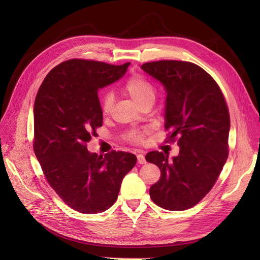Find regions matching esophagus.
<instances>
[{"instance_id":"34e87169","label":"esophagus","mask_w":260,"mask_h":260,"mask_svg":"<svg viewBox=\"0 0 260 260\" xmlns=\"http://www.w3.org/2000/svg\"><path fill=\"white\" fill-rule=\"evenodd\" d=\"M137 159H138L139 165H144V163H146V160H145V157L143 154H138Z\"/></svg>"}]
</instances>
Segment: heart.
Instances as JSON below:
<instances>
[{
  "instance_id": "heart-1",
  "label": "heart",
  "mask_w": 260,
  "mask_h": 260,
  "mask_svg": "<svg viewBox=\"0 0 260 260\" xmlns=\"http://www.w3.org/2000/svg\"><path fill=\"white\" fill-rule=\"evenodd\" d=\"M123 91L127 93L129 97L137 103L140 107L145 104H153L156 95L157 88L153 82L146 76L142 74H134L131 76L122 87ZM113 95L111 92H104L100 99L101 112L103 115H108L113 107ZM145 132L143 131H132L126 134V139L131 142H141L143 140Z\"/></svg>"
}]
</instances>
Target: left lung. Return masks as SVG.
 I'll return each mask as SVG.
<instances>
[{"mask_svg":"<svg viewBox=\"0 0 260 260\" xmlns=\"http://www.w3.org/2000/svg\"><path fill=\"white\" fill-rule=\"evenodd\" d=\"M141 68L165 86V127L169 141L180 146L173 159L158 151L145 156L161 172L149 196L162 209L184 211L210 192L228 159L229 108L216 81L192 62L162 60Z\"/></svg>","mask_w":260,"mask_h":260,"instance_id":"left-lung-1","label":"left lung"}]
</instances>
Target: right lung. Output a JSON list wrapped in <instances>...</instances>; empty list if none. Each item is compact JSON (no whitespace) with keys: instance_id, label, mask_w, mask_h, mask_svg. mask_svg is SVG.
<instances>
[{"instance_id":"1","label":"right lung","mask_w":260,"mask_h":260,"mask_svg":"<svg viewBox=\"0 0 260 260\" xmlns=\"http://www.w3.org/2000/svg\"><path fill=\"white\" fill-rule=\"evenodd\" d=\"M129 63L71 59L53 67L34 106V151L49 185L75 211L111 208L137 158L126 152L89 153L86 143L102 126L98 89L120 79Z\"/></svg>"}]
</instances>
